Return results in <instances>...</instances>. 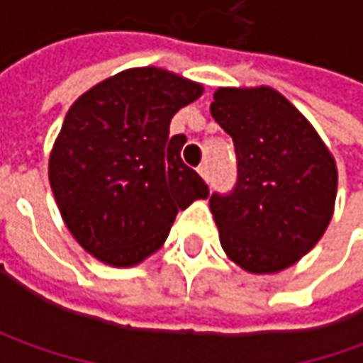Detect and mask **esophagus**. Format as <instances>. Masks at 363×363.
<instances>
[{"label":"esophagus","mask_w":363,"mask_h":363,"mask_svg":"<svg viewBox=\"0 0 363 363\" xmlns=\"http://www.w3.org/2000/svg\"><path fill=\"white\" fill-rule=\"evenodd\" d=\"M198 174L202 175L203 179H208V175H210V167H208V163H202V165L198 167Z\"/></svg>","instance_id":"34e87169"}]
</instances>
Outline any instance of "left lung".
<instances>
[{
  "mask_svg": "<svg viewBox=\"0 0 363 363\" xmlns=\"http://www.w3.org/2000/svg\"><path fill=\"white\" fill-rule=\"evenodd\" d=\"M210 111L238 160L236 188L210 198L220 244L246 272L285 271L328 230L335 160L305 115L271 86H220Z\"/></svg>",
  "mask_w": 363,
  "mask_h": 363,
  "instance_id": "1",
  "label": "left lung"
}]
</instances>
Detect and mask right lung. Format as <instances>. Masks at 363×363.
Instances as JSON below:
<instances>
[{
    "mask_svg": "<svg viewBox=\"0 0 363 363\" xmlns=\"http://www.w3.org/2000/svg\"><path fill=\"white\" fill-rule=\"evenodd\" d=\"M202 92L200 82L141 66L105 78L68 108L50 151V188L66 228L96 260L143 262L177 212L210 196L182 161L186 137H169L172 117Z\"/></svg>",
    "mask_w": 363,
    "mask_h": 363,
    "instance_id": "obj_1",
    "label": "right lung"
}]
</instances>
